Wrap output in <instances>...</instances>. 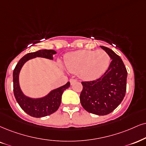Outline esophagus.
<instances>
[{
  "label": "esophagus",
  "mask_w": 146,
  "mask_h": 146,
  "mask_svg": "<svg viewBox=\"0 0 146 146\" xmlns=\"http://www.w3.org/2000/svg\"><path fill=\"white\" fill-rule=\"evenodd\" d=\"M70 84H71L72 85L73 84H74L75 82H76V79H73V78H71V79H70Z\"/></svg>",
  "instance_id": "obj_1"
}]
</instances>
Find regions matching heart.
<instances>
[{
  "label": "heart",
  "instance_id": "b5f03b06",
  "mask_svg": "<svg viewBox=\"0 0 146 146\" xmlns=\"http://www.w3.org/2000/svg\"><path fill=\"white\" fill-rule=\"evenodd\" d=\"M110 57L105 51L81 50L68 54L65 64L70 72L77 73L83 80H92L100 78L110 64Z\"/></svg>",
  "mask_w": 146,
  "mask_h": 146
}]
</instances>
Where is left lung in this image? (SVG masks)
Segmentation results:
<instances>
[{
    "label": "left lung",
    "mask_w": 146,
    "mask_h": 146,
    "mask_svg": "<svg viewBox=\"0 0 146 146\" xmlns=\"http://www.w3.org/2000/svg\"><path fill=\"white\" fill-rule=\"evenodd\" d=\"M110 57L108 69L100 78L82 82L80 100L91 114L104 116L113 111L125 96L127 71L121 58L110 48L100 46Z\"/></svg>",
    "instance_id": "left-lung-1"
}]
</instances>
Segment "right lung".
Returning <instances> with one entry per match:
<instances>
[{
    "instance_id": "1",
    "label": "right lung",
    "mask_w": 146,
    "mask_h": 146,
    "mask_svg": "<svg viewBox=\"0 0 146 146\" xmlns=\"http://www.w3.org/2000/svg\"><path fill=\"white\" fill-rule=\"evenodd\" d=\"M56 53L54 50L42 49L26 54L16 65L13 73V93L16 101L25 112L35 118L44 117L58 110L62 102L63 92L70 87V83L68 82L65 85L51 91L44 98L33 99L28 98L21 91L19 83V74L27 61L36 57L53 59V55Z\"/></svg>"
}]
</instances>
